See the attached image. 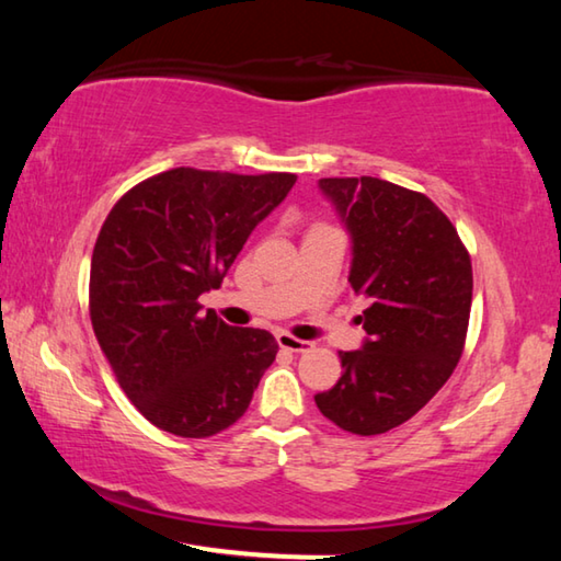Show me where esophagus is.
<instances>
[{
  "instance_id": "obj_1",
  "label": "esophagus",
  "mask_w": 561,
  "mask_h": 561,
  "mask_svg": "<svg viewBox=\"0 0 561 561\" xmlns=\"http://www.w3.org/2000/svg\"><path fill=\"white\" fill-rule=\"evenodd\" d=\"M277 344H279V348H284V351H291V354H307V351H311L309 341L291 336V334H287V331H279V334H277Z\"/></svg>"
}]
</instances>
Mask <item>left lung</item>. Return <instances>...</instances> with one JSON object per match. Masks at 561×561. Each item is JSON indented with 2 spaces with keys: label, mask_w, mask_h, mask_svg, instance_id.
<instances>
[{
  "label": "left lung",
  "mask_w": 561,
  "mask_h": 561,
  "mask_svg": "<svg viewBox=\"0 0 561 561\" xmlns=\"http://www.w3.org/2000/svg\"><path fill=\"white\" fill-rule=\"evenodd\" d=\"M354 242L348 282L368 299L366 344L339 351L341 378L317 393L341 431L381 435L440 391L468 336L472 264L431 197L381 178H321Z\"/></svg>",
  "instance_id": "left-lung-1"
}]
</instances>
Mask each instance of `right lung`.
<instances>
[{
    "instance_id": "right-lung-1",
    "label": "right lung",
    "mask_w": 561,
    "mask_h": 561,
    "mask_svg": "<svg viewBox=\"0 0 561 561\" xmlns=\"http://www.w3.org/2000/svg\"><path fill=\"white\" fill-rule=\"evenodd\" d=\"M294 183V173L173 168L130 187L103 222L93 334L123 393L160 431L210 438L230 428L277 356L270 331L234 329L197 299L220 287Z\"/></svg>"
}]
</instances>
